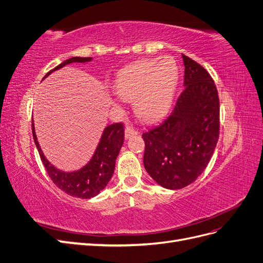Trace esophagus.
<instances>
[{"label":"esophagus","mask_w":263,"mask_h":263,"mask_svg":"<svg viewBox=\"0 0 263 263\" xmlns=\"http://www.w3.org/2000/svg\"><path fill=\"white\" fill-rule=\"evenodd\" d=\"M137 134H138V130L135 129L132 125L128 124L126 126V128H125V137L126 138L134 136V135H137Z\"/></svg>","instance_id":"esophagus-1"}]
</instances>
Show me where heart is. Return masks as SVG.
<instances>
[{
    "label": "heart",
    "mask_w": 263,
    "mask_h": 263,
    "mask_svg": "<svg viewBox=\"0 0 263 263\" xmlns=\"http://www.w3.org/2000/svg\"><path fill=\"white\" fill-rule=\"evenodd\" d=\"M179 71L170 57L142 60L119 73L115 90L125 101H135V112L144 121H156L168 112L178 82Z\"/></svg>",
    "instance_id": "b5f03b06"
}]
</instances>
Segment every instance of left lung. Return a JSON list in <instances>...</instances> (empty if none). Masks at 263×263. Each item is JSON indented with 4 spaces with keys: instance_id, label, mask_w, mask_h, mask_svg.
<instances>
[{
    "instance_id": "left-lung-1",
    "label": "left lung",
    "mask_w": 263,
    "mask_h": 263,
    "mask_svg": "<svg viewBox=\"0 0 263 263\" xmlns=\"http://www.w3.org/2000/svg\"><path fill=\"white\" fill-rule=\"evenodd\" d=\"M184 90L171 113L142 134L144 165L159 185L179 190L208 166L219 136L216 85L200 63L182 54Z\"/></svg>"
}]
</instances>
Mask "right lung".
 <instances>
[{
	"mask_svg": "<svg viewBox=\"0 0 263 263\" xmlns=\"http://www.w3.org/2000/svg\"><path fill=\"white\" fill-rule=\"evenodd\" d=\"M91 60V57H72L63 61L54 69L50 70L44 77V79L48 77L53 71L61 69L66 65H69V63L87 62ZM31 129H33L35 145L38 149L39 156H41L47 173H48L49 178L52 180L54 184L62 190L63 192L78 198H91L98 195L107 185L108 181L114 173L116 158L124 142L123 123H115L105 127L99 142V146L97 150H95L91 160L82 169L73 172L61 171L47 160L43 154L42 148L39 147V142L35 134L34 122H31Z\"/></svg>",
	"mask_w": 263,
	"mask_h": 263,
	"instance_id": "right-lung-1",
	"label": "right lung"
}]
</instances>
